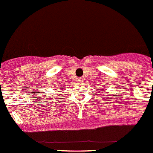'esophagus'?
<instances>
[{"label":"esophagus","instance_id":"obj_1","mask_svg":"<svg viewBox=\"0 0 153 153\" xmlns=\"http://www.w3.org/2000/svg\"><path fill=\"white\" fill-rule=\"evenodd\" d=\"M78 81H79V84H82V83H83V82H84V79H83V78H79V79H78Z\"/></svg>","mask_w":153,"mask_h":153}]
</instances>
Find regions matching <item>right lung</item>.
I'll return each mask as SVG.
<instances>
[{
	"instance_id": "1",
	"label": "right lung",
	"mask_w": 153,
	"mask_h": 153,
	"mask_svg": "<svg viewBox=\"0 0 153 153\" xmlns=\"http://www.w3.org/2000/svg\"><path fill=\"white\" fill-rule=\"evenodd\" d=\"M62 89H63V88H62Z\"/></svg>"
}]
</instances>
